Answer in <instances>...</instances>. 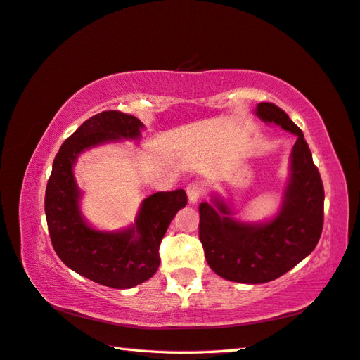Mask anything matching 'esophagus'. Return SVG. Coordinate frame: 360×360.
<instances>
[{
	"label": "esophagus",
	"mask_w": 360,
	"mask_h": 360,
	"mask_svg": "<svg viewBox=\"0 0 360 360\" xmlns=\"http://www.w3.org/2000/svg\"><path fill=\"white\" fill-rule=\"evenodd\" d=\"M186 193H188V198L191 203H197L198 198L203 195V186L200 181H191L189 185L186 186Z\"/></svg>",
	"instance_id": "obj_1"
}]
</instances>
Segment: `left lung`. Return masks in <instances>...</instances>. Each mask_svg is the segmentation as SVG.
I'll return each instance as SVG.
<instances>
[{"label":"left lung","mask_w":360,"mask_h":360,"mask_svg":"<svg viewBox=\"0 0 360 360\" xmlns=\"http://www.w3.org/2000/svg\"><path fill=\"white\" fill-rule=\"evenodd\" d=\"M257 115L297 135L291 154V179L282 211L265 225L229 217V207L215 198L200 203L198 237L207 265L226 281L266 283L288 273L313 252L323 228V183L299 126L274 103H259Z\"/></svg>","instance_id":"8db88e82"}]
</instances>
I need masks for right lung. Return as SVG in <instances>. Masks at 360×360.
<instances>
[{"instance_id":"1","label":"right lung","mask_w":360,"mask_h":360,"mask_svg":"<svg viewBox=\"0 0 360 360\" xmlns=\"http://www.w3.org/2000/svg\"><path fill=\"white\" fill-rule=\"evenodd\" d=\"M141 122L120 110L91 117L63 143L46 186L44 211L51 242L66 266L92 282L126 290L146 282L160 266V243L188 197L183 189L145 198L135 226L123 233H100L79 215V191L72 166L82 150L109 140L137 139Z\"/></svg>"}]
</instances>
